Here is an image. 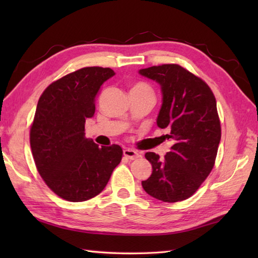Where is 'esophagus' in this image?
<instances>
[{
  "mask_svg": "<svg viewBox=\"0 0 258 258\" xmlns=\"http://www.w3.org/2000/svg\"><path fill=\"white\" fill-rule=\"evenodd\" d=\"M123 154L126 158H128V160H136V158L140 157V154L138 152H135L134 150H131V149H125L123 151Z\"/></svg>",
  "mask_w": 258,
  "mask_h": 258,
  "instance_id": "obj_1",
  "label": "esophagus"
}]
</instances>
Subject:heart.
Masks as SVG:
<instances>
[{
  "label": "heart",
  "mask_w": 258,
  "mask_h": 258,
  "mask_svg": "<svg viewBox=\"0 0 258 258\" xmlns=\"http://www.w3.org/2000/svg\"><path fill=\"white\" fill-rule=\"evenodd\" d=\"M131 91L146 92V93H150V94L153 95V91H152V89H151V86L145 84V83H138V84H135V85L132 87V90H131Z\"/></svg>",
  "instance_id": "1"
}]
</instances>
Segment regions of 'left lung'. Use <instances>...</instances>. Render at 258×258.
I'll list each match as a JSON object with an SVG mask.
<instances>
[{
  "label": "left lung",
  "mask_w": 258,
  "mask_h": 258,
  "mask_svg": "<svg viewBox=\"0 0 258 258\" xmlns=\"http://www.w3.org/2000/svg\"><path fill=\"white\" fill-rule=\"evenodd\" d=\"M155 81L162 92L157 126L166 128L164 139L173 142L164 158L147 152L152 174L142 186L147 194L167 203L188 199L214 167L221 141L216 100L204 81L177 64L140 70Z\"/></svg>",
  "instance_id": "1"
}]
</instances>
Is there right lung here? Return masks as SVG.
Returning a JSON list of instances; mask_svg holds the SVG:
<instances>
[{"label":"right lung","mask_w":258,"mask_h":258,"mask_svg":"<svg viewBox=\"0 0 258 258\" xmlns=\"http://www.w3.org/2000/svg\"><path fill=\"white\" fill-rule=\"evenodd\" d=\"M114 75L109 68L81 69L53 82L38 100L30 131L33 158L46 185L67 201L100 194L122 160L120 146L98 147L84 133L101 86Z\"/></svg>","instance_id":"obj_1"}]
</instances>
